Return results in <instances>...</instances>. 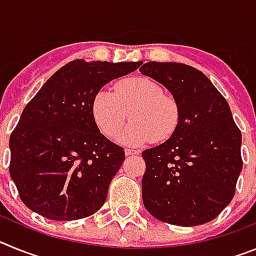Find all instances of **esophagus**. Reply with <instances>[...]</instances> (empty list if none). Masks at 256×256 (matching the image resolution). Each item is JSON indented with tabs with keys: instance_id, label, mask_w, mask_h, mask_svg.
<instances>
[{
	"instance_id": "34e87169",
	"label": "esophagus",
	"mask_w": 256,
	"mask_h": 256,
	"mask_svg": "<svg viewBox=\"0 0 256 256\" xmlns=\"http://www.w3.org/2000/svg\"><path fill=\"white\" fill-rule=\"evenodd\" d=\"M126 156L140 155V151H138V150H130V148H126Z\"/></svg>"
}]
</instances>
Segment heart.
<instances>
[{"mask_svg":"<svg viewBox=\"0 0 256 256\" xmlns=\"http://www.w3.org/2000/svg\"><path fill=\"white\" fill-rule=\"evenodd\" d=\"M92 116L108 140L120 134L130 118L133 123L122 140L130 144H142L170 138L180 126V108L152 79L134 76L118 82L112 92H97L92 100Z\"/></svg>","mask_w":256,"mask_h":256,"instance_id":"b5f03b06","label":"heart"}]
</instances>
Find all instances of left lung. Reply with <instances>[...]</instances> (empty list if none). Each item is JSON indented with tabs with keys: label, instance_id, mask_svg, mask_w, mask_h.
Returning a JSON list of instances; mask_svg holds the SVG:
<instances>
[{
	"label": "left lung",
	"instance_id": "left-lung-1",
	"mask_svg": "<svg viewBox=\"0 0 256 256\" xmlns=\"http://www.w3.org/2000/svg\"><path fill=\"white\" fill-rule=\"evenodd\" d=\"M140 72L168 88L180 108L176 133L142 152L144 208L169 224L208 223L236 192L242 169L241 130L224 97L200 70L180 62L150 61Z\"/></svg>",
	"mask_w": 256,
	"mask_h": 256
}]
</instances>
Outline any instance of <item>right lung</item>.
I'll list each match as a JSON object with an SVG mask.
<instances>
[{"label":"right lung","mask_w":256,"mask_h":256,"mask_svg":"<svg viewBox=\"0 0 256 256\" xmlns=\"http://www.w3.org/2000/svg\"><path fill=\"white\" fill-rule=\"evenodd\" d=\"M138 62L74 60L60 68L26 104L10 136V176L22 201L54 220H76L105 204L124 148L100 133L94 94Z\"/></svg>","instance_id":"add662e5"}]
</instances>
